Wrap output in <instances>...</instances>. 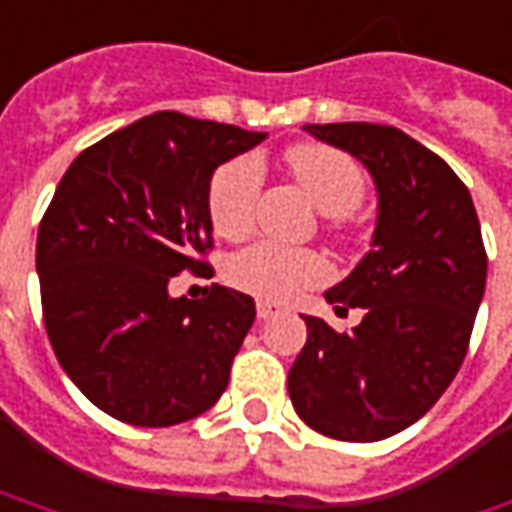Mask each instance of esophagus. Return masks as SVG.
Returning <instances> with one entry per match:
<instances>
[{
	"label": "esophagus",
	"instance_id": "34e87169",
	"mask_svg": "<svg viewBox=\"0 0 512 512\" xmlns=\"http://www.w3.org/2000/svg\"><path fill=\"white\" fill-rule=\"evenodd\" d=\"M274 314H280V306L277 303H269V300H257V317L260 320H269Z\"/></svg>",
	"mask_w": 512,
	"mask_h": 512
}]
</instances>
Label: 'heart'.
<instances>
[{"label":"heart","mask_w":512,"mask_h":512,"mask_svg":"<svg viewBox=\"0 0 512 512\" xmlns=\"http://www.w3.org/2000/svg\"><path fill=\"white\" fill-rule=\"evenodd\" d=\"M291 178L328 218H345L360 206L365 175L360 164L345 152L326 144H297L286 152ZM260 195V164L252 155L226 161L209 181V221L215 232L229 240L246 238L255 226ZM226 277L232 286L263 300H291L294 294L326 277V263L314 252L283 249L274 243H255L229 260Z\"/></svg>","instance_id":"1"}]
</instances>
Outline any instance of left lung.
<instances>
[{
    "label": "left lung",
    "instance_id": "obj_1",
    "mask_svg": "<svg viewBox=\"0 0 512 512\" xmlns=\"http://www.w3.org/2000/svg\"><path fill=\"white\" fill-rule=\"evenodd\" d=\"M306 133L354 155L377 186L371 252L326 291L362 323L337 334L303 317L309 340L289 371L297 416L323 436L379 442L405 431L445 394L479 303L487 255L467 186L428 147L397 127L348 121Z\"/></svg>",
    "mask_w": 512,
    "mask_h": 512
}]
</instances>
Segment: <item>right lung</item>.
Instances as JSON below:
<instances>
[{"label":"right lung","instance_id":"add662e5","mask_svg":"<svg viewBox=\"0 0 512 512\" xmlns=\"http://www.w3.org/2000/svg\"><path fill=\"white\" fill-rule=\"evenodd\" d=\"M266 133L152 113L67 167L39 223L45 328L67 377L104 414L169 428L209 411L255 323V300L226 286L169 294L209 269V181Z\"/></svg>","mask_w":512,"mask_h":512}]
</instances>
